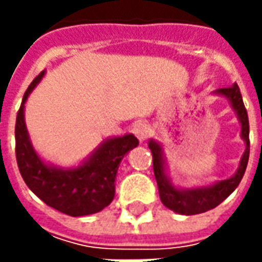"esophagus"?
Returning a JSON list of instances; mask_svg holds the SVG:
<instances>
[{"instance_id": "1", "label": "esophagus", "mask_w": 262, "mask_h": 262, "mask_svg": "<svg viewBox=\"0 0 262 262\" xmlns=\"http://www.w3.org/2000/svg\"><path fill=\"white\" fill-rule=\"evenodd\" d=\"M134 134L140 141H144L150 136V126L144 124V122H138V124L134 125Z\"/></svg>"}]
</instances>
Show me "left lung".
Returning <instances> with one entry per match:
<instances>
[{
	"label": "left lung",
	"mask_w": 262,
	"mask_h": 262,
	"mask_svg": "<svg viewBox=\"0 0 262 262\" xmlns=\"http://www.w3.org/2000/svg\"><path fill=\"white\" fill-rule=\"evenodd\" d=\"M216 95L225 96L226 99H229L232 109L236 112L237 119L241 122V126H242L241 136L247 146L235 175L230 176L229 179H225V181H219L210 186L191 188V189L176 188L172 185L170 179L167 178L166 172H165L166 163H165V156H163V148L155 140L148 141V148L151 150V155H153V170H155V176H156L160 200L167 208L173 210L175 213H179V214L192 216V214L206 213L208 210L217 207L236 189L239 182L244 178L245 170H247L248 159H249V121H248L247 109H245L244 100H242L241 90L235 83L233 86L223 87V89L216 90Z\"/></svg>",
	"instance_id": "left-lung-1"
}]
</instances>
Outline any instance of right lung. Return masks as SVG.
<instances>
[{"label": "right lung", "instance_id": "right-lung-1", "mask_svg": "<svg viewBox=\"0 0 262 262\" xmlns=\"http://www.w3.org/2000/svg\"><path fill=\"white\" fill-rule=\"evenodd\" d=\"M45 76L42 71L27 87L15 119V157L26 185L46 206L73 217L89 216L109 206L115 196V178L122 157L138 146L133 134L103 141L80 166H49L30 143L25 122V103Z\"/></svg>", "mask_w": 262, "mask_h": 262}]
</instances>
